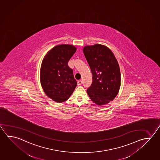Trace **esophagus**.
<instances>
[{
  "mask_svg": "<svg viewBox=\"0 0 160 160\" xmlns=\"http://www.w3.org/2000/svg\"><path fill=\"white\" fill-rule=\"evenodd\" d=\"M82 81L81 80H78V85H82Z\"/></svg>",
  "mask_w": 160,
  "mask_h": 160,
  "instance_id": "34e87169",
  "label": "esophagus"
}]
</instances>
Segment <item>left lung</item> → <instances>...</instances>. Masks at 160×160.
Instances as JSON below:
<instances>
[{
    "label": "left lung",
    "instance_id": "obj_1",
    "mask_svg": "<svg viewBox=\"0 0 160 160\" xmlns=\"http://www.w3.org/2000/svg\"><path fill=\"white\" fill-rule=\"evenodd\" d=\"M83 52L91 68L93 82L87 89L91 100L98 106L109 103L121 87V71L112 50L101 44L85 46Z\"/></svg>",
    "mask_w": 160,
    "mask_h": 160
}]
</instances>
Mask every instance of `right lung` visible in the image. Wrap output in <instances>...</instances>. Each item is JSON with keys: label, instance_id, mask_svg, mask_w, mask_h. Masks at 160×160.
Masks as SVG:
<instances>
[{"label": "right lung", "instance_id": "add662e5", "mask_svg": "<svg viewBox=\"0 0 160 160\" xmlns=\"http://www.w3.org/2000/svg\"><path fill=\"white\" fill-rule=\"evenodd\" d=\"M77 48L72 45H59L51 48L42 60L40 82L46 96L56 102H63L77 85L68 62Z\"/></svg>", "mask_w": 160, "mask_h": 160}]
</instances>
